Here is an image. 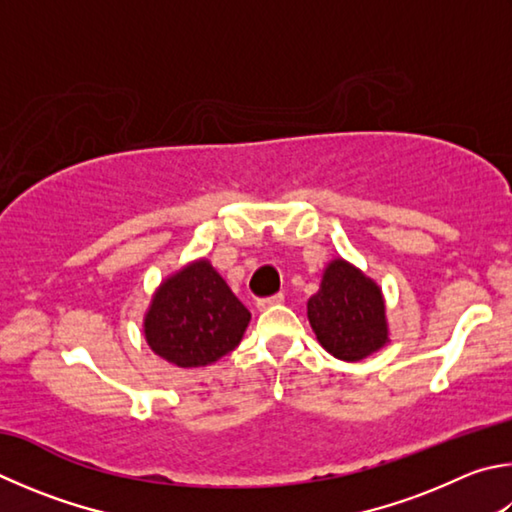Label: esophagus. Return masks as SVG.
I'll return each instance as SVG.
<instances>
[{
  "mask_svg": "<svg viewBox=\"0 0 512 512\" xmlns=\"http://www.w3.org/2000/svg\"><path fill=\"white\" fill-rule=\"evenodd\" d=\"M284 302V295L277 293V295H271V297H262V300H257V309L259 311H266V309H273V306L282 304Z\"/></svg>",
  "mask_w": 512,
  "mask_h": 512,
  "instance_id": "34e87169",
  "label": "esophagus"
}]
</instances>
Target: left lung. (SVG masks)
Returning <instances> with one entry per match:
<instances>
[{"instance_id":"8db88e82","label":"left lung","mask_w":512,"mask_h":512,"mask_svg":"<svg viewBox=\"0 0 512 512\" xmlns=\"http://www.w3.org/2000/svg\"><path fill=\"white\" fill-rule=\"evenodd\" d=\"M311 329L331 356L356 362L389 342L380 286L345 259L324 268L318 293L306 302Z\"/></svg>"}]
</instances>
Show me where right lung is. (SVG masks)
<instances>
[{"instance_id": "obj_1", "label": "right lung", "mask_w": 512, "mask_h": 512, "mask_svg": "<svg viewBox=\"0 0 512 512\" xmlns=\"http://www.w3.org/2000/svg\"><path fill=\"white\" fill-rule=\"evenodd\" d=\"M250 311L208 259L167 277L152 295L143 331L150 349L176 367H206L235 349Z\"/></svg>"}]
</instances>
